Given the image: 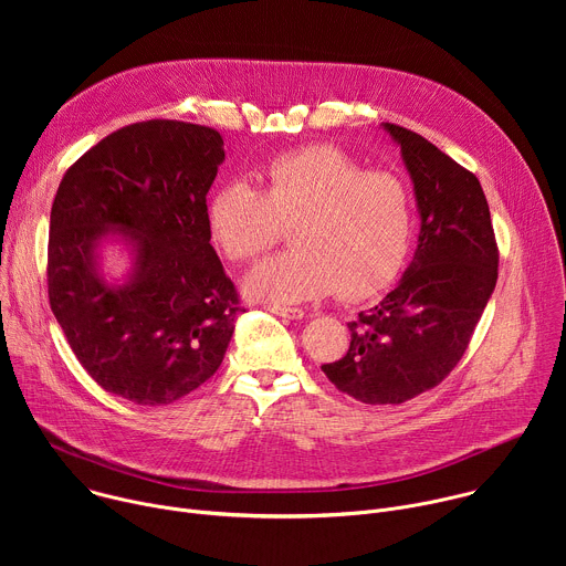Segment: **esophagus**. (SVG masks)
Segmentation results:
<instances>
[{
    "label": "esophagus",
    "mask_w": 566,
    "mask_h": 566,
    "mask_svg": "<svg viewBox=\"0 0 566 566\" xmlns=\"http://www.w3.org/2000/svg\"><path fill=\"white\" fill-rule=\"evenodd\" d=\"M269 311L286 317V319H302L304 317V311L302 308H295V306H269Z\"/></svg>",
    "instance_id": "obj_1"
}]
</instances>
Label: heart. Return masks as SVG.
Masks as SVG:
<instances>
[{
  "instance_id": "heart-1",
  "label": "heart",
  "mask_w": 566,
  "mask_h": 566,
  "mask_svg": "<svg viewBox=\"0 0 566 566\" xmlns=\"http://www.w3.org/2000/svg\"><path fill=\"white\" fill-rule=\"evenodd\" d=\"M247 181L219 186L206 208L214 247L251 264L291 228V251L262 262L244 280L251 297L289 304L327 295L363 300L389 286L408 260L415 203L408 184L365 170L332 145L271 158Z\"/></svg>"
}]
</instances>
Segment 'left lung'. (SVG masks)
I'll use <instances>...</instances> for the list:
<instances>
[{"label": "left lung", "instance_id": "left-lung-1", "mask_svg": "<svg viewBox=\"0 0 566 566\" xmlns=\"http://www.w3.org/2000/svg\"><path fill=\"white\" fill-rule=\"evenodd\" d=\"M400 145L421 212L406 275L349 322L347 354L322 365L367 406H398L437 387L461 360L495 284L500 251L479 179L421 134L385 123Z\"/></svg>", "mask_w": 566, "mask_h": 566}]
</instances>
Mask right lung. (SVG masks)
I'll list each match as a JSON object with an SVG mask.
<instances>
[{
    "mask_svg": "<svg viewBox=\"0 0 566 566\" xmlns=\"http://www.w3.org/2000/svg\"><path fill=\"white\" fill-rule=\"evenodd\" d=\"M223 160L217 129L184 120L120 127L64 172L51 206L49 304L85 371L136 406H168L221 365L244 308L206 223ZM107 229L130 237L125 287L95 273Z\"/></svg>",
    "mask_w": 566,
    "mask_h": 566,
    "instance_id": "obj_1",
    "label": "right lung"
}]
</instances>
